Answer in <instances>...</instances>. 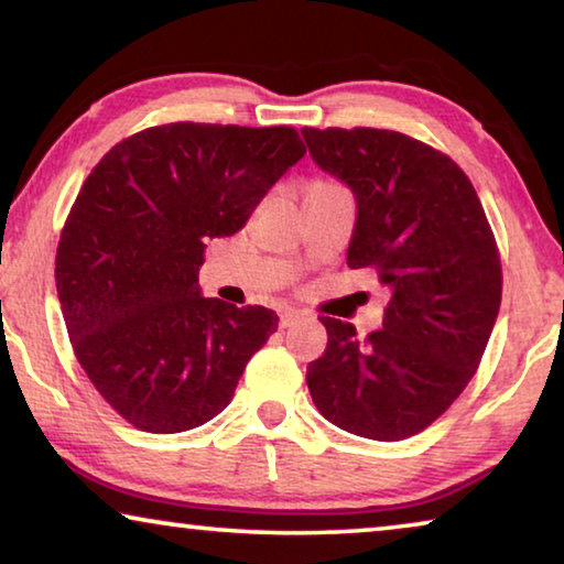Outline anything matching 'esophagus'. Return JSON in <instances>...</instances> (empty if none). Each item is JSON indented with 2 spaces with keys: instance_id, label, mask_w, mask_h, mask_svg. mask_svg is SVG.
Listing matches in <instances>:
<instances>
[{
  "instance_id": "obj_1",
  "label": "esophagus",
  "mask_w": 564,
  "mask_h": 564,
  "mask_svg": "<svg viewBox=\"0 0 564 564\" xmlns=\"http://www.w3.org/2000/svg\"><path fill=\"white\" fill-rule=\"evenodd\" d=\"M303 321V313L301 311H283L281 313V328H291L295 323Z\"/></svg>"
}]
</instances>
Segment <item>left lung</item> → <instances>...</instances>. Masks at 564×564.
Segmentation results:
<instances>
[{"mask_svg": "<svg viewBox=\"0 0 564 564\" xmlns=\"http://www.w3.org/2000/svg\"><path fill=\"white\" fill-rule=\"evenodd\" d=\"M305 144L356 196L350 269L390 289L366 340L321 318L328 348L308 366L321 415L370 441L425 431L475 376L500 311L498 246L470 178L451 156L386 129H311Z\"/></svg>", "mask_w": 564, "mask_h": 564, "instance_id": "1", "label": "left lung"}]
</instances>
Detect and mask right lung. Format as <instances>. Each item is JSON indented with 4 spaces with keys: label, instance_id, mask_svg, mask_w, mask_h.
<instances>
[{
    "label": "right lung",
    "instance_id": "right-lung-1",
    "mask_svg": "<svg viewBox=\"0 0 564 564\" xmlns=\"http://www.w3.org/2000/svg\"><path fill=\"white\" fill-rule=\"evenodd\" d=\"M291 127L176 121L123 139L76 196L56 248V293L76 360L147 433H184L231 403L279 328L263 305L204 299L212 238L234 236L301 161Z\"/></svg>",
    "mask_w": 564,
    "mask_h": 564
}]
</instances>
